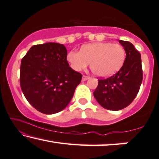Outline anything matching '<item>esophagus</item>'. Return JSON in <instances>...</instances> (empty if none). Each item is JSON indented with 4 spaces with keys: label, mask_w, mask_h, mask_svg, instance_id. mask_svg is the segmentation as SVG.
<instances>
[{
    "label": "esophagus",
    "mask_w": 159,
    "mask_h": 159,
    "mask_svg": "<svg viewBox=\"0 0 159 159\" xmlns=\"http://www.w3.org/2000/svg\"><path fill=\"white\" fill-rule=\"evenodd\" d=\"M89 76H88V75H84V76H83V79H82V80H88V79H89Z\"/></svg>",
    "instance_id": "obj_1"
}]
</instances>
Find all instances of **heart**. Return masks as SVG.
<instances>
[{
  "instance_id": "1",
  "label": "heart",
  "mask_w": 159,
  "mask_h": 159,
  "mask_svg": "<svg viewBox=\"0 0 159 159\" xmlns=\"http://www.w3.org/2000/svg\"><path fill=\"white\" fill-rule=\"evenodd\" d=\"M125 59V50L119 44L97 42L84 44L80 51L70 50L67 60L75 71L84 70L90 63L93 74L107 77L121 68Z\"/></svg>"
}]
</instances>
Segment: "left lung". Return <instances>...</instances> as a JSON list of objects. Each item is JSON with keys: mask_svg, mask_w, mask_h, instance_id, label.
I'll return each mask as SVG.
<instances>
[{"mask_svg": "<svg viewBox=\"0 0 159 159\" xmlns=\"http://www.w3.org/2000/svg\"><path fill=\"white\" fill-rule=\"evenodd\" d=\"M126 57L120 70L106 79H99L93 91L98 103L109 110H120L131 104L143 80L140 53L129 42L120 40Z\"/></svg>", "mask_w": 159, "mask_h": 159, "instance_id": "left-lung-1", "label": "left lung"}]
</instances>
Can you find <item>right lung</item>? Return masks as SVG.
<instances>
[{"label": "right lung", "mask_w": 159, "mask_h": 159, "mask_svg": "<svg viewBox=\"0 0 159 159\" xmlns=\"http://www.w3.org/2000/svg\"><path fill=\"white\" fill-rule=\"evenodd\" d=\"M82 75L69 66L63 44L32 46L21 60L20 85L24 97L37 111L52 115L68 106Z\"/></svg>", "instance_id": "add662e5"}]
</instances>
